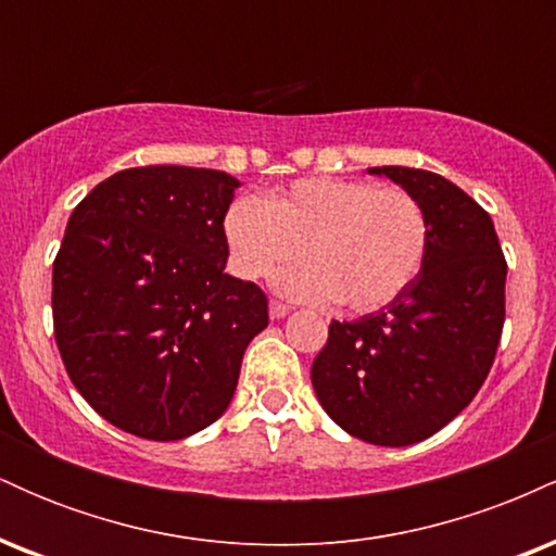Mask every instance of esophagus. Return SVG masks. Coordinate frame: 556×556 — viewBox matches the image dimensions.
Instances as JSON below:
<instances>
[{
	"label": "esophagus",
	"mask_w": 556,
	"mask_h": 556,
	"mask_svg": "<svg viewBox=\"0 0 556 556\" xmlns=\"http://www.w3.org/2000/svg\"><path fill=\"white\" fill-rule=\"evenodd\" d=\"M287 314H290V305L279 303V300H271V303H269V316L271 318H285Z\"/></svg>",
	"instance_id": "34e87169"
}]
</instances>
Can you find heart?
Here are the masks:
<instances>
[{
    "label": "heart",
    "instance_id": "b5f03b06",
    "mask_svg": "<svg viewBox=\"0 0 556 556\" xmlns=\"http://www.w3.org/2000/svg\"><path fill=\"white\" fill-rule=\"evenodd\" d=\"M229 264L242 279L277 274L287 298L348 311H379L418 279L431 245V225L418 198L368 180L308 177L261 201L240 195L225 214Z\"/></svg>",
    "mask_w": 556,
    "mask_h": 556
}]
</instances>
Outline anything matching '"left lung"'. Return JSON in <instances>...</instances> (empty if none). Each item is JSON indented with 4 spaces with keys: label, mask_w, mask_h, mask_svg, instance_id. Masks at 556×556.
I'll list each match as a JSON object with an SVG mask.
<instances>
[{
    "label": "left lung",
    "mask_w": 556,
    "mask_h": 556,
    "mask_svg": "<svg viewBox=\"0 0 556 556\" xmlns=\"http://www.w3.org/2000/svg\"><path fill=\"white\" fill-rule=\"evenodd\" d=\"M418 198L431 245L394 303L331 321L311 366L327 416L379 446L429 439L460 416L486 381L504 324V264L494 222L465 190L429 169L371 167Z\"/></svg>",
    "instance_id": "1"
}]
</instances>
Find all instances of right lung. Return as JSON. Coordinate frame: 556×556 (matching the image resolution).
I'll return each instance as SVG.
<instances>
[{
	"instance_id": "add662e5",
	"label": "right lung",
	"mask_w": 556,
	"mask_h": 556,
	"mask_svg": "<svg viewBox=\"0 0 556 556\" xmlns=\"http://www.w3.org/2000/svg\"><path fill=\"white\" fill-rule=\"evenodd\" d=\"M240 180L149 164L99 182L54 258V337L101 418L151 442L212 426L232 402L266 295L229 277L225 214Z\"/></svg>"
}]
</instances>
